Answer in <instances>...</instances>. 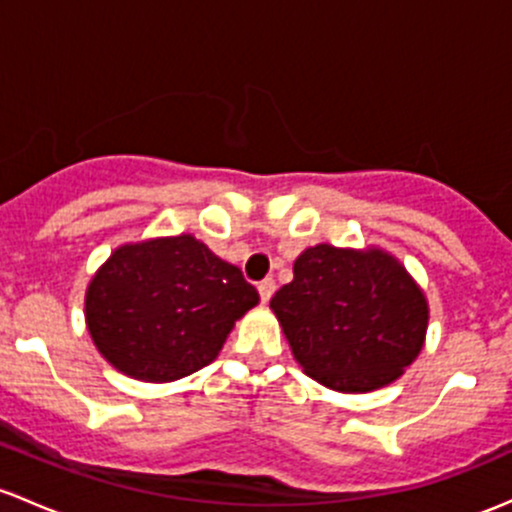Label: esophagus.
Instances as JSON below:
<instances>
[{
  "label": "esophagus",
  "mask_w": 512,
  "mask_h": 512,
  "mask_svg": "<svg viewBox=\"0 0 512 512\" xmlns=\"http://www.w3.org/2000/svg\"><path fill=\"white\" fill-rule=\"evenodd\" d=\"M257 292H260L262 304H267V301H270V299H272V294H274V279H272V277L262 279V282L257 284Z\"/></svg>",
  "instance_id": "34e87169"
}]
</instances>
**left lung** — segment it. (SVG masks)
<instances>
[{"label":"left lung","instance_id":"1","mask_svg":"<svg viewBox=\"0 0 512 512\" xmlns=\"http://www.w3.org/2000/svg\"><path fill=\"white\" fill-rule=\"evenodd\" d=\"M270 306L304 373L338 392L390 385L427 336L424 292L378 247H309Z\"/></svg>","mask_w":512,"mask_h":512}]
</instances>
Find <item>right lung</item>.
Here are the masks:
<instances>
[{"label": "right lung", "instance_id": "1", "mask_svg": "<svg viewBox=\"0 0 512 512\" xmlns=\"http://www.w3.org/2000/svg\"><path fill=\"white\" fill-rule=\"evenodd\" d=\"M257 301L238 267L176 235L117 247L90 279L85 324L120 373L171 383L213 363Z\"/></svg>", "mask_w": 512, "mask_h": 512}]
</instances>
